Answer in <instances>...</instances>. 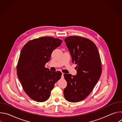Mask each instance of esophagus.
<instances>
[{"mask_svg": "<svg viewBox=\"0 0 122 122\" xmlns=\"http://www.w3.org/2000/svg\"><path fill=\"white\" fill-rule=\"evenodd\" d=\"M64 73H62V77H61V78L62 79H64Z\"/></svg>", "mask_w": 122, "mask_h": 122, "instance_id": "obj_1", "label": "esophagus"}]
</instances>
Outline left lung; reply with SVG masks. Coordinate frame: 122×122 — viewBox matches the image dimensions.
Here are the masks:
<instances>
[{
	"instance_id": "1",
	"label": "left lung",
	"mask_w": 122,
	"mask_h": 122,
	"mask_svg": "<svg viewBox=\"0 0 122 122\" xmlns=\"http://www.w3.org/2000/svg\"><path fill=\"white\" fill-rule=\"evenodd\" d=\"M73 63L77 65V74H64L67 86L64 90L65 99L71 102L81 101L88 96L100 77L102 69L100 55L96 44L79 36L64 39Z\"/></svg>"
}]
</instances>
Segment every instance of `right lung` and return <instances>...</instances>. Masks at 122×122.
Listing matches in <instances>:
<instances>
[{
  "instance_id": "obj_1",
  "label": "right lung",
  "mask_w": 122,
  "mask_h": 122,
  "mask_svg": "<svg viewBox=\"0 0 122 122\" xmlns=\"http://www.w3.org/2000/svg\"><path fill=\"white\" fill-rule=\"evenodd\" d=\"M62 41L51 37H41L27 42L21 51L17 76L25 93L35 101L48 100L55 84L61 78L60 71H51L45 65Z\"/></svg>"
}]
</instances>
